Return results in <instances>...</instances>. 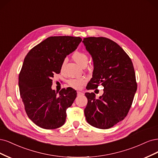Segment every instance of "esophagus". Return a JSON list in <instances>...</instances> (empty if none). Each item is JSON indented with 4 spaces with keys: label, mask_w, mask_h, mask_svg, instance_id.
Wrapping results in <instances>:
<instances>
[{
    "label": "esophagus",
    "mask_w": 158,
    "mask_h": 158,
    "mask_svg": "<svg viewBox=\"0 0 158 158\" xmlns=\"http://www.w3.org/2000/svg\"><path fill=\"white\" fill-rule=\"evenodd\" d=\"M77 96H81V95H83L84 94L82 92H81V91H77Z\"/></svg>",
    "instance_id": "1"
}]
</instances>
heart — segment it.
<instances>
[{"label": "heart", "instance_id": "heart-1", "mask_svg": "<svg viewBox=\"0 0 158 158\" xmlns=\"http://www.w3.org/2000/svg\"><path fill=\"white\" fill-rule=\"evenodd\" d=\"M72 58L81 67L87 64L89 61V57L87 54L81 51H75L72 55ZM64 63L65 61L63 62L62 67H63ZM68 83L71 87L75 89H79L86 83V79L84 77L73 78L69 79Z\"/></svg>", "mask_w": 158, "mask_h": 158}]
</instances>
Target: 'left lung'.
Here are the masks:
<instances>
[{
  "instance_id": "1",
  "label": "left lung",
  "mask_w": 158,
  "mask_h": 158,
  "mask_svg": "<svg viewBox=\"0 0 158 158\" xmlns=\"http://www.w3.org/2000/svg\"><path fill=\"white\" fill-rule=\"evenodd\" d=\"M83 42L92 56L93 78L86 89L104 86L99 98L94 93H86L88 102L85 115L88 123L106 129L123 120L128 114L137 89L133 62L119 44L106 37H86Z\"/></svg>"
}]
</instances>
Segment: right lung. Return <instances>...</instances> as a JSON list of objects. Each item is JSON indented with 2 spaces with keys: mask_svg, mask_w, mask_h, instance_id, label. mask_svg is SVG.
<instances>
[{
  "mask_svg": "<svg viewBox=\"0 0 158 158\" xmlns=\"http://www.w3.org/2000/svg\"><path fill=\"white\" fill-rule=\"evenodd\" d=\"M82 39L71 36L50 37L29 50L19 74V89L29 118L37 126L54 129L62 126L66 110L77 93L62 89L59 95L52 90V78L60 73L66 56L77 48Z\"/></svg>",
  "mask_w": 158,
  "mask_h": 158,
  "instance_id": "obj_1",
  "label": "right lung"
}]
</instances>
